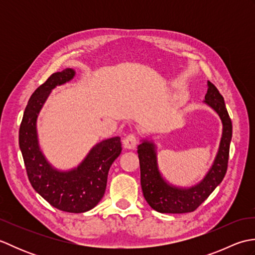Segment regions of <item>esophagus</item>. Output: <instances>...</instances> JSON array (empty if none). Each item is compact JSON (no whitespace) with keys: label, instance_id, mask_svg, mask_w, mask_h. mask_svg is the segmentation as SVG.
Returning <instances> with one entry per match:
<instances>
[{"label":"esophagus","instance_id":"1","mask_svg":"<svg viewBox=\"0 0 255 255\" xmlns=\"http://www.w3.org/2000/svg\"><path fill=\"white\" fill-rule=\"evenodd\" d=\"M123 144L125 149L131 150L134 149L137 145V137L134 133H129L128 136H126L123 140Z\"/></svg>","mask_w":255,"mask_h":255}]
</instances>
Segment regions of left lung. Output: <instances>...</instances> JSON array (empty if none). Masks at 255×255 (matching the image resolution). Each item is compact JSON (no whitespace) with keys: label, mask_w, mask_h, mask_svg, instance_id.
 Instances as JSON below:
<instances>
[{"label":"left lung","mask_w":255,"mask_h":255,"mask_svg":"<svg viewBox=\"0 0 255 255\" xmlns=\"http://www.w3.org/2000/svg\"><path fill=\"white\" fill-rule=\"evenodd\" d=\"M207 84L208 90L204 102L220 117L223 123V136L214 163L202 181L191 187L172 185L161 175L153 141L142 140V143L138 145L140 182L143 196L150 207L159 213L184 214L194 211L207 199L226 175L232 138V123L227 112L223 95L209 81Z\"/></svg>","instance_id":"left-lung-1"}]
</instances>
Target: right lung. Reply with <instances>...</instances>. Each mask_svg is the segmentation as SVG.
<instances>
[{
    "label": "right lung",
    "mask_w": 255,
    "mask_h": 255,
    "mask_svg": "<svg viewBox=\"0 0 255 255\" xmlns=\"http://www.w3.org/2000/svg\"><path fill=\"white\" fill-rule=\"evenodd\" d=\"M74 75L70 68L53 73L32 93L21 119L18 139L27 176L35 191L55 208L79 214L94 208L104 196L108 171L122 152V142L119 137L103 140L70 171H59L47 161L38 143V114L50 92Z\"/></svg>",
    "instance_id": "add662e5"
}]
</instances>
